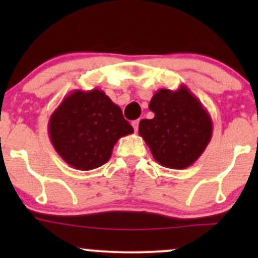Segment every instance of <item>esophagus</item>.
Masks as SVG:
<instances>
[{"instance_id": "1", "label": "esophagus", "mask_w": 258, "mask_h": 258, "mask_svg": "<svg viewBox=\"0 0 258 258\" xmlns=\"http://www.w3.org/2000/svg\"><path fill=\"white\" fill-rule=\"evenodd\" d=\"M138 125H139V120H135V121H132V126H133V128H135V131H136V132L138 131Z\"/></svg>"}]
</instances>
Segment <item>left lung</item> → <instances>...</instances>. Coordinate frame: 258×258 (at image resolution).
Here are the masks:
<instances>
[{
	"label": "left lung",
	"instance_id": "1",
	"mask_svg": "<svg viewBox=\"0 0 258 258\" xmlns=\"http://www.w3.org/2000/svg\"><path fill=\"white\" fill-rule=\"evenodd\" d=\"M153 119L141 120L139 136L161 166L183 170L205 152L212 137V119L185 85L161 88L150 99Z\"/></svg>",
	"mask_w": 258,
	"mask_h": 258
}]
</instances>
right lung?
<instances>
[{
  "instance_id": "1",
  "label": "right lung",
  "mask_w": 258,
  "mask_h": 258,
  "mask_svg": "<svg viewBox=\"0 0 258 258\" xmlns=\"http://www.w3.org/2000/svg\"><path fill=\"white\" fill-rule=\"evenodd\" d=\"M133 133L119 105L103 91L75 90L64 97L48 121V135L69 166L90 171L111 158L121 137Z\"/></svg>"
}]
</instances>
